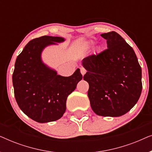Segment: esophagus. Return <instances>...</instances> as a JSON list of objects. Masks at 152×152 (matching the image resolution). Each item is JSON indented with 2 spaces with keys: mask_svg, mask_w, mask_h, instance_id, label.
<instances>
[{
  "mask_svg": "<svg viewBox=\"0 0 152 152\" xmlns=\"http://www.w3.org/2000/svg\"><path fill=\"white\" fill-rule=\"evenodd\" d=\"M80 72H81V74H82V75H84L86 72V70L85 69L84 67H82L80 68Z\"/></svg>",
  "mask_w": 152,
  "mask_h": 152,
  "instance_id": "esophagus-1",
  "label": "esophagus"
}]
</instances>
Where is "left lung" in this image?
<instances>
[{"label":"left lung","instance_id":"1","mask_svg":"<svg viewBox=\"0 0 152 152\" xmlns=\"http://www.w3.org/2000/svg\"><path fill=\"white\" fill-rule=\"evenodd\" d=\"M107 49L84 58L88 96L97 115L118 117L130 111L142 92V70L134 50L117 32L104 33Z\"/></svg>","mask_w":152,"mask_h":152}]
</instances>
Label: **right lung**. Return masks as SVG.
<instances>
[{
  "mask_svg": "<svg viewBox=\"0 0 152 152\" xmlns=\"http://www.w3.org/2000/svg\"><path fill=\"white\" fill-rule=\"evenodd\" d=\"M64 41L62 37L43 36L31 40L16 58L12 75L14 96L23 113L34 121L57 120L66 109V99L82 79L80 69L70 77L57 74L41 59L47 45Z\"/></svg>",
  "mask_w": 152,
  "mask_h": 152,
  "instance_id": "add662e5",
  "label": "right lung"
}]
</instances>
